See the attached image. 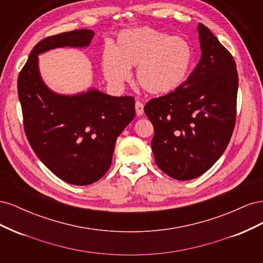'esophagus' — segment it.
Segmentation results:
<instances>
[{
  "label": "esophagus",
  "instance_id": "34e87169",
  "mask_svg": "<svg viewBox=\"0 0 263 263\" xmlns=\"http://www.w3.org/2000/svg\"><path fill=\"white\" fill-rule=\"evenodd\" d=\"M135 108H136V114L138 116L144 114V104L140 101H136V103H135Z\"/></svg>",
  "mask_w": 263,
  "mask_h": 263
}]
</instances>
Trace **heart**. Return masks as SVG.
Wrapping results in <instances>:
<instances>
[{
    "instance_id": "obj_1",
    "label": "heart",
    "mask_w": 263,
    "mask_h": 263,
    "mask_svg": "<svg viewBox=\"0 0 263 263\" xmlns=\"http://www.w3.org/2000/svg\"><path fill=\"white\" fill-rule=\"evenodd\" d=\"M194 51L184 38L153 28L124 30L102 55L106 80L122 86L136 67V80L151 94H165L185 81L193 65Z\"/></svg>"
}]
</instances>
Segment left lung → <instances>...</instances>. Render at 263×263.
<instances>
[{"mask_svg": "<svg viewBox=\"0 0 263 263\" xmlns=\"http://www.w3.org/2000/svg\"><path fill=\"white\" fill-rule=\"evenodd\" d=\"M201 60L178 89L151 99L145 113L154 125L157 165L186 181L202 176L227 148L236 124V62L204 24H198Z\"/></svg>", "mask_w": 263, "mask_h": 263, "instance_id": "obj_1", "label": "left lung"}]
</instances>
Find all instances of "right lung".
<instances>
[{
  "instance_id": "obj_1",
  "label": "right lung",
  "mask_w": 263,
  "mask_h": 263,
  "mask_svg": "<svg viewBox=\"0 0 263 263\" xmlns=\"http://www.w3.org/2000/svg\"><path fill=\"white\" fill-rule=\"evenodd\" d=\"M93 36L90 29H79L44 38L30 51L17 79L30 147L53 174L74 185L91 184L107 172L116 138L135 117V99L98 90L74 97L55 94L42 81L37 54L57 47H84Z\"/></svg>"
}]
</instances>
